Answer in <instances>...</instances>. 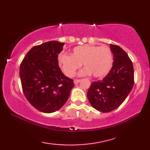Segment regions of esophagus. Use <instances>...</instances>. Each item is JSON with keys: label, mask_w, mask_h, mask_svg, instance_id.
Segmentation results:
<instances>
[{"label": "esophagus", "mask_w": 150, "mask_h": 150, "mask_svg": "<svg viewBox=\"0 0 150 150\" xmlns=\"http://www.w3.org/2000/svg\"><path fill=\"white\" fill-rule=\"evenodd\" d=\"M81 81L80 79H75L74 80V84H77L79 83V82Z\"/></svg>", "instance_id": "34e87169"}]
</instances>
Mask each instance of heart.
<instances>
[{"label": "heart", "mask_w": 150, "mask_h": 150, "mask_svg": "<svg viewBox=\"0 0 150 150\" xmlns=\"http://www.w3.org/2000/svg\"><path fill=\"white\" fill-rule=\"evenodd\" d=\"M59 62L63 71L69 77L75 75L82 64L85 68L81 70L80 75L91 73L94 77H103L112 68L113 56L108 46L82 45L75 47L70 55L65 53L60 55Z\"/></svg>", "instance_id": "1"}]
</instances>
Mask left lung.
Masks as SVG:
<instances>
[{
    "mask_svg": "<svg viewBox=\"0 0 150 150\" xmlns=\"http://www.w3.org/2000/svg\"><path fill=\"white\" fill-rule=\"evenodd\" d=\"M113 55V66L103 80L93 82L88 91L90 103L103 113L115 110L125 100L134 84L131 59L120 47L110 44Z\"/></svg>",
    "mask_w": 150,
    "mask_h": 150,
    "instance_id": "8db88e82",
    "label": "left lung"
}]
</instances>
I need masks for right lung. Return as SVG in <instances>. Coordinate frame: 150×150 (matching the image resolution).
Segmentation results:
<instances>
[{"label":"right lung","mask_w":150,"mask_h":150,"mask_svg":"<svg viewBox=\"0 0 150 150\" xmlns=\"http://www.w3.org/2000/svg\"><path fill=\"white\" fill-rule=\"evenodd\" d=\"M64 43L52 40L33 47L20 66V77L25 97L41 112L50 113L60 109L74 86L73 79L64 75L59 66L58 55Z\"/></svg>","instance_id":"add662e5"}]
</instances>
